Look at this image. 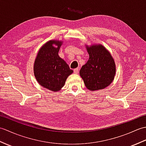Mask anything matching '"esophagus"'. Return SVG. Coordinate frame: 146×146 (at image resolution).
Masks as SVG:
<instances>
[{
	"mask_svg": "<svg viewBox=\"0 0 146 146\" xmlns=\"http://www.w3.org/2000/svg\"><path fill=\"white\" fill-rule=\"evenodd\" d=\"M78 72H79V68H78L74 69V73H75V74H78Z\"/></svg>",
	"mask_w": 146,
	"mask_h": 146,
	"instance_id": "1",
	"label": "esophagus"
}]
</instances>
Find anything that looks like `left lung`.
I'll use <instances>...</instances> for the list:
<instances>
[{
	"instance_id": "8db88e82",
	"label": "left lung",
	"mask_w": 146,
	"mask_h": 146,
	"mask_svg": "<svg viewBox=\"0 0 146 146\" xmlns=\"http://www.w3.org/2000/svg\"><path fill=\"white\" fill-rule=\"evenodd\" d=\"M89 59L80 71L86 87L96 91L107 87L115 75V63L110 52L102 44L88 46Z\"/></svg>"
}]
</instances>
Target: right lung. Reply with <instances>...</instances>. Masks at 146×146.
<instances>
[{
    "instance_id": "1",
    "label": "right lung",
    "mask_w": 146,
    "mask_h": 146,
    "mask_svg": "<svg viewBox=\"0 0 146 146\" xmlns=\"http://www.w3.org/2000/svg\"><path fill=\"white\" fill-rule=\"evenodd\" d=\"M62 41L51 40L40 48L34 63V73L37 81L49 90H60L68 76L72 74L68 64L58 55Z\"/></svg>"
}]
</instances>
